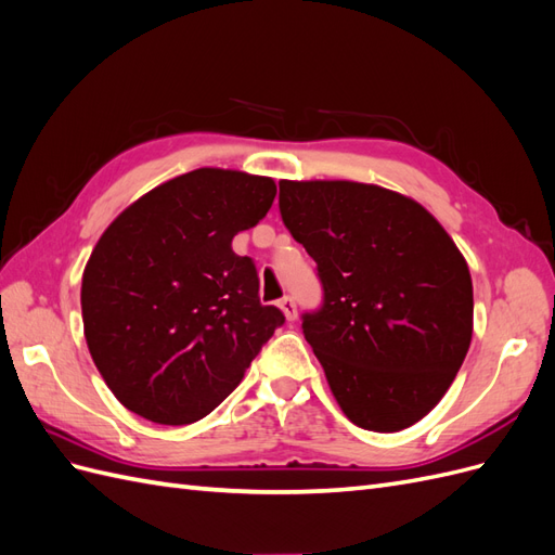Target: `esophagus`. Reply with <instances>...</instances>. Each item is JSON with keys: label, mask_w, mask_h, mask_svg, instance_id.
I'll use <instances>...</instances> for the list:
<instances>
[{"label": "esophagus", "mask_w": 555, "mask_h": 555, "mask_svg": "<svg viewBox=\"0 0 555 555\" xmlns=\"http://www.w3.org/2000/svg\"><path fill=\"white\" fill-rule=\"evenodd\" d=\"M280 310H282V314L287 317V322H294V319L298 317V308H296V304H294V298H289V296H284L282 300H280Z\"/></svg>", "instance_id": "esophagus-1"}]
</instances>
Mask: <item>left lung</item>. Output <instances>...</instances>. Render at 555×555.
I'll return each mask as SVG.
<instances>
[{"label":"left lung","instance_id":"obj_1","mask_svg":"<svg viewBox=\"0 0 555 555\" xmlns=\"http://www.w3.org/2000/svg\"><path fill=\"white\" fill-rule=\"evenodd\" d=\"M284 227L317 261L304 333L351 424L396 433L447 393L473 340V278L418 201L354 180H280Z\"/></svg>","mask_w":555,"mask_h":555}]
</instances>
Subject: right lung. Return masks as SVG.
I'll return each instance as SVG.
<instances>
[{
  "label": "right lung",
  "instance_id": "1",
  "mask_svg": "<svg viewBox=\"0 0 555 555\" xmlns=\"http://www.w3.org/2000/svg\"><path fill=\"white\" fill-rule=\"evenodd\" d=\"M278 194L275 180L204 166L127 206L82 271V333L127 410L184 426L236 389L284 322L259 304V278L231 241Z\"/></svg>",
  "mask_w": 555,
  "mask_h": 555
}]
</instances>
